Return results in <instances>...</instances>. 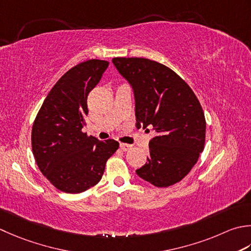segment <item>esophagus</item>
Wrapping results in <instances>:
<instances>
[{"instance_id":"1","label":"esophagus","mask_w":251,"mask_h":251,"mask_svg":"<svg viewBox=\"0 0 251 251\" xmlns=\"http://www.w3.org/2000/svg\"><path fill=\"white\" fill-rule=\"evenodd\" d=\"M130 147H131L130 145H127V144H121L120 145V148L123 151H128L130 149Z\"/></svg>"}]
</instances>
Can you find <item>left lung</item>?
I'll return each instance as SVG.
<instances>
[{"label": "left lung", "mask_w": 251, "mask_h": 251, "mask_svg": "<svg viewBox=\"0 0 251 251\" xmlns=\"http://www.w3.org/2000/svg\"><path fill=\"white\" fill-rule=\"evenodd\" d=\"M112 62L134 90L136 127L156 131L149 142L150 155L137 175L155 187L178 183L204 148L205 119L199 100L163 64L142 57H114Z\"/></svg>", "instance_id": "8db88e82"}]
</instances>
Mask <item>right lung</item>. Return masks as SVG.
<instances>
[{
	"label": "right lung",
	"mask_w": 251,
	"mask_h": 251,
	"mask_svg": "<svg viewBox=\"0 0 251 251\" xmlns=\"http://www.w3.org/2000/svg\"><path fill=\"white\" fill-rule=\"evenodd\" d=\"M109 62L89 60L67 71L53 86L33 122L32 153L41 173L67 194H79L100 181L119 142L82 132L87 98Z\"/></svg>",
	"instance_id": "right-lung-1"
}]
</instances>
